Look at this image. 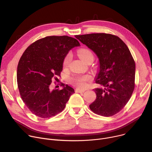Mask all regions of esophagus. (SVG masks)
<instances>
[{"label":"esophagus","instance_id":"1","mask_svg":"<svg viewBox=\"0 0 152 152\" xmlns=\"http://www.w3.org/2000/svg\"><path fill=\"white\" fill-rule=\"evenodd\" d=\"M75 92L81 93H84V90H80V89H79V88H76V89H75Z\"/></svg>","mask_w":152,"mask_h":152}]
</instances>
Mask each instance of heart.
<instances>
[{
	"label": "heart",
	"mask_w": 152,
	"mask_h": 152,
	"mask_svg": "<svg viewBox=\"0 0 152 152\" xmlns=\"http://www.w3.org/2000/svg\"><path fill=\"white\" fill-rule=\"evenodd\" d=\"M77 53L79 58L84 62L88 63L91 60H93L94 56L91 50L87 48H80L77 51ZM72 59V55L70 53H67L64 57L62 62L64 68H66L70 64ZM92 77L90 75H74L70 78V83L80 88H84L86 86L87 82L90 81Z\"/></svg>",
	"instance_id": "obj_1"
}]
</instances>
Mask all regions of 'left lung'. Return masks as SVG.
Here are the masks:
<instances>
[{
	"label": "left lung",
	"mask_w": 152,
	"mask_h": 152,
	"mask_svg": "<svg viewBox=\"0 0 152 152\" xmlns=\"http://www.w3.org/2000/svg\"><path fill=\"white\" fill-rule=\"evenodd\" d=\"M75 37L99 59L100 70L96 83L104 88L93 89L96 99L89 105L90 110L106 117L116 115L127 104L135 86V62L128 47L119 37L111 34Z\"/></svg>",
	"instance_id": "1"
}]
</instances>
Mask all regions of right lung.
<instances>
[{
    "label": "right lung",
    "mask_w": 152,
    "mask_h": 152,
    "mask_svg": "<svg viewBox=\"0 0 152 152\" xmlns=\"http://www.w3.org/2000/svg\"><path fill=\"white\" fill-rule=\"evenodd\" d=\"M79 45L75 38L51 36L35 41L23 52L18 65V86L22 99L36 116L49 118L61 113L75 93L63 83L62 90L50 87L52 80L58 82L61 76L65 55Z\"/></svg>",
    "instance_id": "right-lung-1"
}]
</instances>
